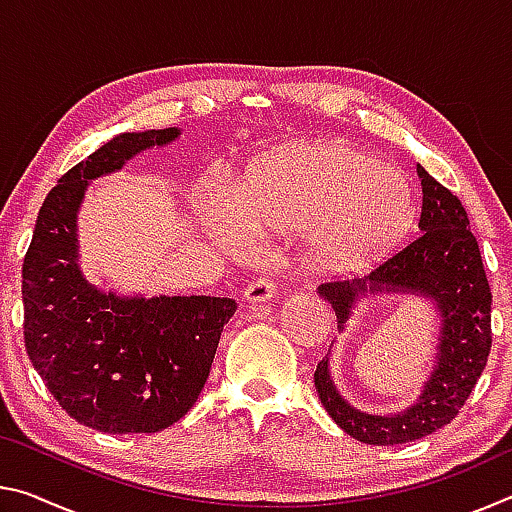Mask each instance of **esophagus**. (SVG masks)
Wrapping results in <instances>:
<instances>
[{
    "instance_id": "1",
    "label": "esophagus",
    "mask_w": 512,
    "mask_h": 512,
    "mask_svg": "<svg viewBox=\"0 0 512 512\" xmlns=\"http://www.w3.org/2000/svg\"><path fill=\"white\" fill-rule=\"evenodd\" d=\"M275 282L271 277H257L255 282H250L244 291V302L248 305H259V302H268L275 296Z\"/></svg>"
}]
</instances>
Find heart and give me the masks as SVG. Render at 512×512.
<instances>
[{
	"mask_svg": "<svg viewBox=\"0 0 512 512\" xmlns=\"http://www.w3.org/2000/svg\"><path fill=\"white\" fill-rule=\"evenodd\" d=\"M203 214L225 246H246L248 230H309L320 262L357 268L409 228L413 196L404 176L345 142L298 146L248 173L235 203L207 185Z\"/></svg>",
	"mask_w": 512,
	"mask_h": 512,
	"instance_id": "b5f03b06",
	"label": "heart"
}]
</instances>
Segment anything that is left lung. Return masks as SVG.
<instances>
[{"instance_id":"8db88e82","label":"left lung","mask_w":512,"mask_h":512,"mask_svg":"<svg viewBox=\"0 0 512 512\" xmlns=\"http://www.w3.org/2000/svg\"><path fill=\"white\" fill-rule=\"evenodd\" d=\"M418 178L422 187L418 235L368 275L318 287V296L334 309L339 332L361 300L379 293L427 298L438 311L433 370L418 400L404 411L391 415L359 411L336 388L329 357L316 366V391L329 418L348 436L368 445L411 443L452 422L479 381L492 348V293L465 207L420 164Z\"/></svg>"}]
</instances>
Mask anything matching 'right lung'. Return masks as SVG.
<instances>
[{
  "instance_id": "1",
  "label": "right lung",
  "mask_w": 512,
  "mask_h": 512,
  "mask_svg": "<svg viewBox=\"0 0 512 512\" xmlns=\"http://www.w3.org/2000/svg\"><path fill=\"white\" fill-rule=\"evenodd\" d=\"M178 128L121 133L47 194L22 266L24 345L56 402L103 433H155L192 409L237 302L214 296H119L79 264L85 189Z\"/></svg>"
}]
</instances>
